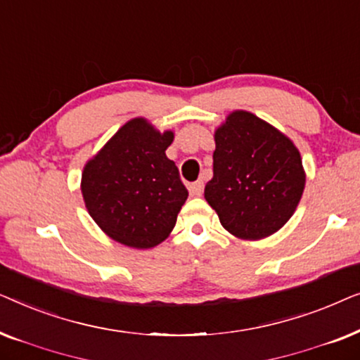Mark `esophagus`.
<instances>
[{"instance_id":"obj_1","label":"esophagus","mask_w":360,"mask_h":360,"mask_svg":"<svg viewBox=\"0 0 360 360\" xmlns=\"http://www.w3.org/2000/svg\"><path fill=\"white\" fill-rule=\"evenodd\" d=\"M190 188H191V193L196 196H201V193H203V188H205L203 180H198V181H195V184H191Z\"/></svg>"}]
</instances>
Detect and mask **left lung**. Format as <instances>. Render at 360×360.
<instances>
[{
    "label": "left lung",
    "mask_w": 360,
    "mask_h": 360,
    "mask_svg": "<svg viewBox=\"0 0 360 360\" xmlns=\"http://www.w3.org/2000/svg\"><path fill=\"white\" fill-rule=\"evenodd\" d=\"M205 198L236 238L257 240L292 218L304 188L293 142L252 112L234 111L214 134Z\"/></svg>",
    "instance_id": "left-lung-1"
}]
</instances>
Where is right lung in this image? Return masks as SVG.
<instances>
[{"mask_svg": "<svg viewBox=\"0 0 360 360\" xmlns=\"http://www.w3.org/2000/svg\"><path fill=\"white\" fill-rule=\"evenodd\" d=\"M160 134L142 117L126 122L88 162L82 193L95 223L117 243L136 249L160 244L176 223L188 190Z\"/></svg>", "mask_w": 360, "mask_h": 360, "instance_id": "right-lung-1", "label": "right lung"}]
</instances>
